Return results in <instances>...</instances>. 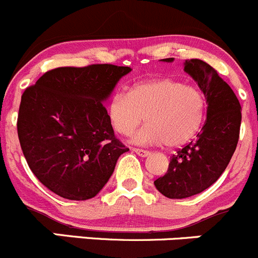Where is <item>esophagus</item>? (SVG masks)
Masks as SVG:
<instances>
[{
	"mask_svg": "<svg viewBox=\"0 0 258 258\" xmlns=\"http://www.w3.org/2000/svg\"><path fill=\"white\" fill-rule=\"evenodd\" d=\"M132 150H134V151L141 157H146V156H149V155H150V152L147 151V150H142V149H132Z\"/></svg>",
	"mask_w": 258,
	"mask_h": 258,
	"instance_id": "obj_1",
	"label": "esophagus"
}]
</instances>
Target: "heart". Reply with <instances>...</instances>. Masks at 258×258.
Listing matches in <instances>:
<instances>
[{
    "mask_svg": "<svg viewBox=\"0 0 258 258\" xmlns=\"http://www.w3.org/2000/svg\"><path fill=\"white\" fill-rule=\"evenodd\" d=\"M207 102L198 88L174 79H159L136 84L128 94L117 92L108 103V116L118 134L130 136L142 123L147 124L134 136L139 145L176 147L189 141L201 130Z\"/></svg>",
    "mask_w": 258,
    "mask_h": 258,
    "instance_id": "1",
    "label": "heart"
}]
</instances>
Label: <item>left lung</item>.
Instances as JSON below:
<instances>
[{"label": "left lung", "mask_w": 258, "mask_h": 258, "mask_svg": "<svg viewBox=\"0 0 258 258\" xmlns=\"http://www.w3.org/2000/svg\"><path fill=\"white\" fill-rule=\"evenodd\" d=\"M172 57L162 59L171 62ZM184 71L198 83L207 98V119L194 141L177 150L164 176L154 181L170 199L192 197L208 189L223 174L239 139L241 104L217 71L199 59L185 60Z\"/></svg>", "instance_id": "1"}]
</instances>
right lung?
<instances>
[{"label":"right lung","instance_id":"1","mask_svg":"<svg viewBox=\"0 0 258 258\" xmlns=\"http://www.w3.org/2000/svg\"><path fill=\"white\" fill-rule=\"evenodd\" d=\"M130 67L92 64L46 72L21 97L17 135L27 165L61 198L87 201L107 184L126 146L104 102Z\"/></svg>","mask_w":258,"mask_h":258}]
</instances>
